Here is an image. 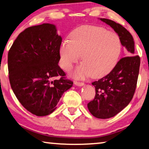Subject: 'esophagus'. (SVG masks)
<instances>
[{"label":"esophagus","mask_w":149,"mask_h":149,"mask_svg":"<svg viewBox=\"0 0 149 149\" xmlns=\"http://www.w3.org/2000/svg\"><path fill=\"white\" fill-rule=\"evenodd\" d=\"M74 84L75 86H83L84 85V83H83V82H79V81H75Z\"/></svg>","instance_id":"esophagus-1"}]
</instances>
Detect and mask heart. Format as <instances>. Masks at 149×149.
Returning a JSON list of instances; mask_svg holds the SVG:
<instances>
[{
  "label": "heart",
  "mask_w": 149,
  "mask_h": 149,
  "mask_svg": "<svg viewBox=\"0 0 149 149\" xmlns=\"http://www.w3.org/2000/svg\"><path fill=\"white\" fill-rule=\"evenodd\" d=\"M119 35L105 28L93 25L81 26L71 32L69 40L60 45V65L69 70L81 58L84 63L72 73L75 78L91 76L100 78L111 72L121 52Z\"/></svg>",
  "instance_id": "b5f03b06"
}]
</instances>
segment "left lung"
Returning a JSON list of instances; mask_svg holds the SVG:
<instances>
[{
    "label": "left lung",
    "instance_id": "obj_1",
    "mask_svg": "<svg viewBox=\"0 0 149 149\" xmlns=\"http://www.w3.org/2000/svg\"><path fill=\"white\" fill-rule=\"evenodd\" d=\"M109 25L121 39L131 56L121 58L111 72L106 76L92 82L95 96L87 104L92 115L98 119L114 117L129 105L133 97L137 83L140 57L134 55L133 38L122 25L107 18H100Z\"/></svg>",
    "mask_w": 149,
    "mask_h": 149
}]
</instances>
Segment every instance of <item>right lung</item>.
<instances>
[{
    "label": "right lung",
    "mask_w": 149,
    "mask_h": 149,
    "mask_svg": "<svg viewBox=\"0 0 149 149\" xmlns=\"http://www.w3.org/2000/svg\"><path fill=\"white\" fill-rule=\"evenodd\" d=\"M62 41L56 26L45 23L25 29L8 51L11 88L23 107L36 116L52 113L73 86L58 65ZM58 76L60 79H53Z\"/></svg>",
    "instance_id": "right-lung-1"
}]
</instances>
